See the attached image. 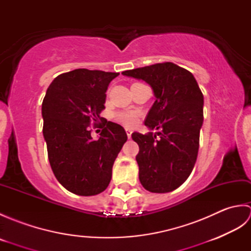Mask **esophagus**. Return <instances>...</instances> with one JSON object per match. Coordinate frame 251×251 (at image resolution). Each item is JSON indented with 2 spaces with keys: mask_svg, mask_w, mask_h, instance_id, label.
Instances as JSON below:
<instances>
[{
  "mask_svg": "<svg viewBox=\"0 0 251 251\" xmlns=\"http://www.w3.org/2000/svg\"><path fill=\"white\" fill-rule=\"evenodd\" d=\"M126 134H127V138H128V139H129V138H131V134H132V131H131L130 129L127 128V129H126Z\"/></svg>",
  "mask_w": 251,
  "mask_h": 251,
  "instance_id": "34e87169",
  "label": "esophagus"
}]
</instances>
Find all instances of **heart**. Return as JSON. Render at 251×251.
I'll return each instance as SVG.
<instances>
[{"mask_svg": "<svg viewBox=\"0 0 251 251\" xmlns=\"http://www.w3.org/2000/svg\"><path fill=\"white\" fill-rule=\"evenodd\" d=\"M114 117L117 122L121 123V124L127 127H130L137 124L138 119H139V114L135 111H123L115 113Z\"/></svg>", "mask_w": 251, "mask_h": 251, "instance_id": "heart-1", "label": "heart"}]
</instances>
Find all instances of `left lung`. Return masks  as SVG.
I'll use <instances>...</instances> for the list:
<instances>
[{
    "label": "left lung",
    "mask_w": 251,
    "mask_h": 251,
    "mask_svg": "<svg viewBox=\"0 0 251 251\" xmlns=\"http://www.w3.org/2000/svg\"><path fill=\"white\" fill-rule=\"evenodd\" d=\"M123 75L150 84L155 102L145 120L153 132H132L139 146L136 159L143 188L153 193H167L182 184L194 168L204 120V96L195 77L173 62L132 69Z\"/></svg>",
    "instance_id": "obj_1"
}]
</instances>
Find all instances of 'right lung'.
<instances>
[{"label": "right lung", "instance_id": "right-lung-1", "mask_svg": "<svg viewBox=\"0 0 251 251\" xmlns=\"http://www.w3.org/2000/svg\"><path fill=\"white\" fill-rule=\"evenodd\" d=\"M120 73L88 69L62 73L47 88L42 103L43 135L52 173L68 191L82 196L103 192L127 140L125 129L100 116L105 92ZM93 122L103 130L91 138Z\"/></svg>", "mask_w": 251, "mask_h": 251}]
</instances>
